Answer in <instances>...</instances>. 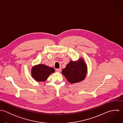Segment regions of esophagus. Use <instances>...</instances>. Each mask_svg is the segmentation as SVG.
Segmentation results:
<instances>
[{
    "instance_id": "34e87169",
    "label": "esophagus",
    "mask_w": 123,
    "mask_h": 123,
    "mask_svg": "<svg viewBox=\"0 0 123 123\" xmlns=\"http://www.w3.org/2000/svg\"><path fill=\"white\" fill-rule=\"evenodd\" d=\"M61 68H57V69H56V71L57 72H61Z\"/></svg>"
}]
</instances>
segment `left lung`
I'll use <instances>...</instances> for the list:
<instances>
[{
	"mask_svg": "<svg viewBox=\"0 0 123 123\" xmlns=\"http://www.w3.org/2000/svg\"><path fill=\"white\" fill-rule=\"evenodd\" d=\"M87 72V65L82 58L78 61H70L62 71V73L70 83L84 80Z\"/></svg>",
	"mask_w": 123,
	"mask_h": 123,
	"instance_id": "8db88e82",
	"label": "left lung"
}]
</instances>
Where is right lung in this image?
Returning a JSON list of instances; mask_svg holds the SVG:
<instances>
[{
  "mask_svg": "<svg viewBox=\"0 0 123 123\" xmlns=\"http://www.w3.org/2000/svg\"><path fill=\"white\" fill-rule=\"evenodd\" d=\"M54 72V68L49 67L44 64H39L32 68L31 76L37 81H44Z\"/></svg>",
  "mask_w": 123,
  "mask_h": 123,
  "instance_id": "obj_1",
  "label": "right lung"
}]
</instances>
